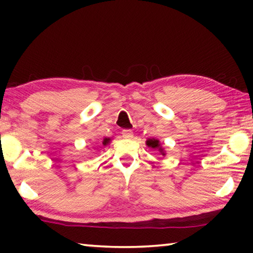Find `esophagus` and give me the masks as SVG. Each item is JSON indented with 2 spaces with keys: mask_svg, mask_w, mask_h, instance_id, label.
<instances>
[{
  "mask_svg": "<svg viewBox=\"0 0 253 253\" xmlns=\"http://www.w3.org/2000/svg\"><path fill=\"white\" fill-rule=\"evenodd\" d=\"M122 135H123L124 138L130 139V138H132V136H134V132H132L130 129H124L122 131Z\"/></svg>",
  "mask_w": 253,
  "mask_h": 253,
  "instance_id": "1",
  "label": "esophagus"
}]
</instances>
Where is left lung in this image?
<instances>
[{
    "label": "left lung",
    "instance_id": "8db88e82",
    "mask_svg": "<svg viewBox=\"0 0 253 253\" xmlns=\"http://www.w3.org/2000/svg\"><path fill=\"white\" fill-rule=\"evenodd\" d=\"M146 144H147V146L148 147H152V148H158V151H161V153L163 154V155H165L164 153H163V149L160 147V142H158L157 139H148L147 142H146Z\"/></svg>",
    "mask_w": 253,
    "mask_h": 253
}]
</instances>
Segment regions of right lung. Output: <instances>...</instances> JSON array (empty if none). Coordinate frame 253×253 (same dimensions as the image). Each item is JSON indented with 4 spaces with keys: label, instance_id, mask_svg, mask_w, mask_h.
Wrapping results in <instances>:
<instances>
[{
    "label": "right lung",
    "instance_id": "right-lung-1",
    "mask_svg": "<svg viewBox=\"0 0 253 253\" xmlns=\"http://www.w3.org/2000/svg\"><path fill=\"white\" fill-rule=\"evenodd\" d=\"M108 143H109V138H105L104 142H102V144H104V145H107Z\"/></svg>",
    "mask_w": 253,
    "mask_h": 253
}]
</instances>
